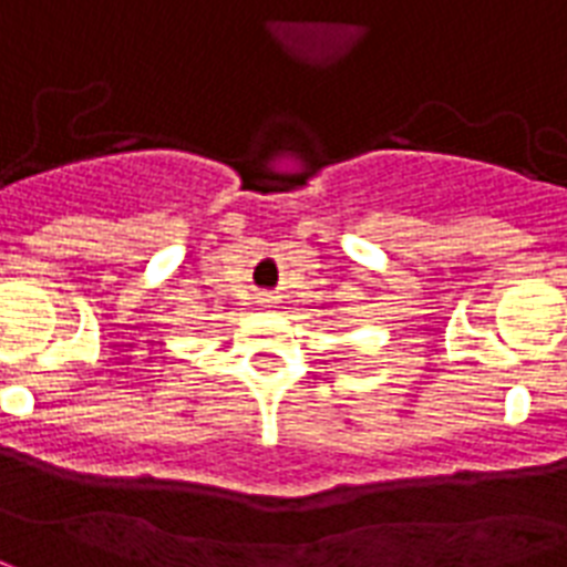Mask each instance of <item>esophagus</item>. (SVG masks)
Here are the masks:
<instances>
[{
    "mask_svg": "<svg viewBox=\"0 0 567 567\" xmlns=\"http://www.w3.org/2000/svg\"><path fill=\"white\" fill-rule=\"evenodd\" d=\"M278 305V296L275 292H257V307H275Z\"/></svg>",
    "mask_w": 567,
    "mask_h": 567,
    "instance_id": "esophagus-1",
    "label": "esophagus"
}]
</instances>
